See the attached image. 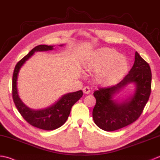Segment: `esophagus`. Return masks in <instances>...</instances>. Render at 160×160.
I'll list each match as a JSON object with an SVG mask.
<instances>
[{"instance_id": "obj_1", "label": "esophagus", "mask_w": 160, "mask_h": 160, "mask_svg": "<svg viewBox=\"0 0 160 160\" xmlns=\"http://www.w3.org/2000/svg\"><path fill=\"white\" fill-rule=\"evenodd\" d=\"M82 91H83L84 93H85V94H88V93H90V91L91 90H90L89 87H84Z\"/></svg>"}]
</instances>
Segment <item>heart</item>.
<instances>
[{"mask_svg":"<svg viewBox=\"0 0 160 160\" xmlns=\"http://www.w3.org/2000/svg\"><path fill=\"white\" fill-rule=\"evenodd\" d=\"M83 67L87 71H96L94 80L97 83L109 86L124 76L128 68V62L116 50L101 48L91 53Z\"/></svg>","mask_w":160,"mask_h":160,"instance_id":"b5f03b06","label":"heart"}]
</instances>
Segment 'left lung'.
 <instances>
[{"instance_id":"left-lung-1","label":"left lung","mask_w":160,"mask_h":160,"mask_svg":"<svg viewBox=\"0 0 160 160\" xmlns=\"http://www.w3.org/2000/svg\"><path fill=\"white\" fill-rule=\"evenodd\" d=\"M151 79L149 64L135 52L132 67L120 82L93 93L96 103L92 116L96 126L103 130L114 131L135 121L148 101ZM129 84L135 87L133 93L118 100L117 94Z\"/></svg>"}]
</instances>
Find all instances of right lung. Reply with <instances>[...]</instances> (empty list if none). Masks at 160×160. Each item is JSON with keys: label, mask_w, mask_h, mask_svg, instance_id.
I'll return each instance as SVG.
<instances>
[{"label": "right lung", "mask_w": 160, "mask_h": 160, "mask_svg": "<svg viewBox=\"0 0 160 160\" xmlns=\"http://www.w3.org/2000/svg\"><path fill=\"white\" fill-rule=\"evenodd\" d=\"M63 46L64 44L59 45V46ZM53 49L54 46L39 45L34 47L16 65L12 78V97L18 111L30 125L44 130H52L61 127L67 121L72 106L83 95L82 90L66 93L52 105L39 109L30 108L22 101L18 94L17 87L18 73L22 66L32 57L34 52L52 51Z\"/></svg>", "instance_id": "right-lung-1"}]
</instances>
